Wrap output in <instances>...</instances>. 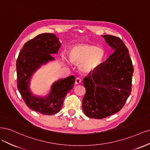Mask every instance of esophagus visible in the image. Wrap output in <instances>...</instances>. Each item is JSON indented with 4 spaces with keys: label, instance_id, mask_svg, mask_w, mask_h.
<instances>
[{
    "label": "esophagus",
    "instance_id": "34e87169",
    "mask_svg": "<svg viewBox=\"0 0 150 150\" xmlns=\"http://www.w3.org/2000/svg\"><path fill=\"white\" fill-rule=\"evenodd\" d=\"M81 82V80L80 77H77V78H76V79H75V84L76 85L80 84Z\"/></svg>",
    "mask_w": 150,
    "mask_h": 150
}]
</instances>
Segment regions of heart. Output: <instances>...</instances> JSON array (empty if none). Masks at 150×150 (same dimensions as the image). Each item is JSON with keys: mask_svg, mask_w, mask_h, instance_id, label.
I'll use <instances>...</instances> for the list:
<instances>
[{"mask_svg": "<svg viewBox=\"0 0 150 150\" xmlns=\"http://www.w3.org/2000/svg\"><path fill=\"white\" fill-rule=\"evenodd\" d=\"M104 55L102 49L87 44L76 45L70 52L71 61L76 64H83L84 68L88 70H93L98 67Z\"/></svg>", "mask_w": 150, "mask_h": 150, "instance_id": "obj_1", "label": "heart"}]
</instances>
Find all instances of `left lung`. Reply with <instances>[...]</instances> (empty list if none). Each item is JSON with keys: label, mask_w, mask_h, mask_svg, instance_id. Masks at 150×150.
Returning <instances> with one entry per match:
<instances>
[{"label": "left lung", "mask_w": 150, "mask_h": 150, "mask_svg": "<svg viewBox=\"0 0 150 150\" xmlns=\"http://www.w3.org/2000/svg\"><path fill=\"white\" fill-rule=\"evenodd\" d=\"M113 53L83 79L82 109L88 117L101 119L118 112L132 91L133 67L128 50L117 37L101 36Z\"/></svg>", "instance_id": "8db88e82"}]
</instances>
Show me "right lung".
Instances as JSON below:
<instances>
[{"label": "right lung", "instance_id": "right-lung-1", "mask_svg": "<svg viewBox=\"0 0 150 150\" xmlns=\"http://www.w3.org/2000/svg\"><path fill=\"white\" fill-rule=\"evenodd\" d=\"M61 43L54 33L38 35L24 44L16 63L17 88L28 107L43 115H52L60 112L67 94L73 88L75 76L55 81L49 93L45 96L33 95L30 82L33 74L40 67L55 59Z\"/></svg>", "mask_w": 150, "mask_h": 150}]
</instances>
